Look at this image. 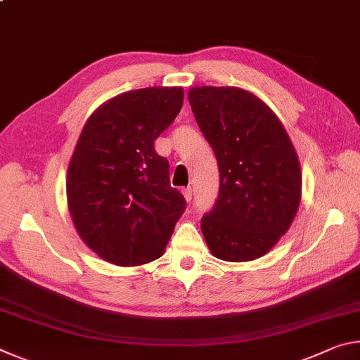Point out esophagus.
<instances>
[{"label": "esophagus", "instance_id": "1", "mask_svg": "<svg viewBox=\"0 0 360 360\" xmlns=\"http://www.w3.org/2000/svg\"><path fill=\"white\" fill-rule=\"evenodd\" d=\"M182 193H184V197H186L187 202H191L192 197H193V191H192V187H184V188H182Z\"/></svg>", "mask_w": 360, "mask_h": 360}]
</instances>
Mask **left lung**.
<instances>
[{
    "mask_svg": "<svg viewBox=\"0 0 360 360\" xmlns=\"http://www.w3.org/2000/svg\"><path fill=\"white\" fill-rule=\"evenodd\" d=\"M188 103L219 167L217 200L202 217L206 245L227 262L262 257L300 205L294 146L271 109L246 90L195 87Z\"/></svg>",
    "mask_w": 360,
    "mask_h": 360,
    "instance_id": "left-lung-1",
    "label": "left lung"
}]
</instances>
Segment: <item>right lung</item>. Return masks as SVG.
I'll return each instance as SVG.
<instances>
[{
  "mask_svg": "<svg viewBox=\"0 0 360 360\" xmlns=\"http://www.w3.org/2000/svg\"><path fill=\"white\" fill-rule=\"evenodd\" d=\"M181 87L120 94L87 120L66 179L77 233L111 264L135 266L160 257L186 198L169 184V163L155 139L182 108Z\"/></svg>",
  "mask_w": 360,
  "mask_h": 360,
  "instance_id": "add662e5",
  "label": "right lung"
}]
</instances>
